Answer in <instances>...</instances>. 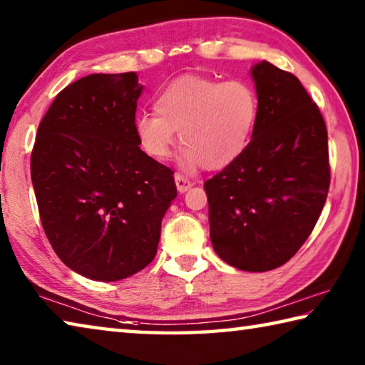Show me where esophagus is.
Segmentation results:
<instances>
[{
    "instance_id": "esophagus-1",
    "label": "esophagus",
    "mask_w": 365,
    "mask_h": 365,
    "mask_svg": "<svg viewBox=\"0 0 365 365\" xmlns=\"http://www.w3.org/2000/svg\"><path fill=\"white\" fill-rule=\"evenodd\" d=\"M175 185H177V190L180 191V193H185V191H188L191 187H193V182L180 174H175Z\"/></svg>"
}]
</instances>
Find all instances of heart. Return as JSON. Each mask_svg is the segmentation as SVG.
Segmentation results:
<instances>
[{
    "mask_svg": "<svg viewBox=\"0 0 365 365\" xmlns=\"http://www.w3.org/2000/svg\"><path fill=\"white\" fill-rule=\"evenodd\" d=\"M154 110L156 114H141L135 120V133L148 156L168 159L178 132L187 168L202 164L222 169L250 145L259 100L245 80L187 76L160 91Z\"/></svg>",
    "mask_w": 365,
    "mask_h": 365,
    "instance_id": "obj_1",
    "label": "heart"
}]
</instances>
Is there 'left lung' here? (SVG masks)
<instances>
[{
    "label": "left lung",
    "mask_w": 365,
    "mask_h": 365,
    "mask_svg": "<svg viewBox=\"0 0 365 365\" xmlns=\"http://www.w3.org/2000/svg\"><path fill=\"white\" fill-rule=\"evenodd\" d=\"M251 76L259 115L250 145L205 190L219 257L265 272L288 262L317 224L330 187L329 135L292 72L262 61Z\"/></svg>",
    "instance_id": "left-lung-1"
}]
</instances>
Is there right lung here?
I'll return each instance as SVG.
<instances>
[{"instance_id": "1", "label": "right lung", "mask_w": 365, "mask_h": 365, "mask_svg": "<svg viewBox=\"0 0 365 365\" xmlns=\"http://www.w3.org/2000/svg\"><path fill=\"white\" fill-rule=\"evenodd\" d=\"M135 72L91 73L43 117L30 158L40 220L67 267L115 282L145 269L177 196L174 170L140 150Z\"/></svg>"}]
</instances>
